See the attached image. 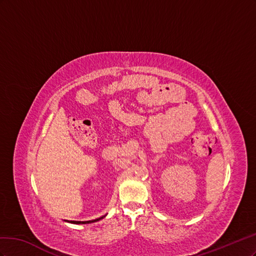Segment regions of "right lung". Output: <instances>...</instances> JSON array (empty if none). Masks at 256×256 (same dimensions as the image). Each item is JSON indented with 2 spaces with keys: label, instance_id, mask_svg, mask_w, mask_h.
I'll use <instances>...</instances> for the list:
<instances>
[{
  "label": "right lung",
  "instance_id": "add662e5",
  "mask_svg": "<svg viewBox=\"0 0 256 256\" xmlns=\"http://www.w3.org/2000/svg\"><path fill=\"white\" fill-rule=\"evenodd\" d=\"M104 216H100L98 218H96V220H92V221H70V223H75V224H88V223H93V222H96V221H100V218H103Z\"/></svg>",
  "mask_w": 256,
  "mask_h": 256
}]
</instances>
